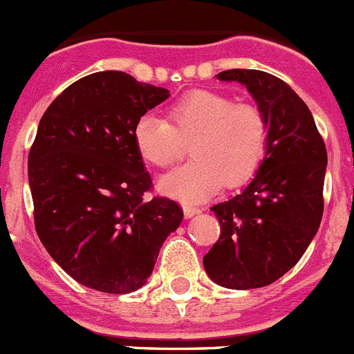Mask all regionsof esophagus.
<instances>
[{
    "instance_id": "obj_1",
    "label": "esophagus",
    "mask_w": 354,
    "mask_h": 354,
    "mask_svg": "<svg viewBox=\"0 0 354 354\" xmlns=\"http://www.w3.org/2000/svg\"><path fill=\"white\" fill-rule=\"evenodd\" d=\"M199 213H201L199 207L188 206V204H185V206H183V214H185V218H192V216H196V214H199Z\"/></svg>"
}]
</instances>
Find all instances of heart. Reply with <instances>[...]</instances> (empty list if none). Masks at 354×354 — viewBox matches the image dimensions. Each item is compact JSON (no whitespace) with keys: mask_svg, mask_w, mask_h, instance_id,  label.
Masks as SVG:
<instances>
[{"mask_svg":"<svg viewBox=\"0 0 354 354\" xmlns=\"http://www.w3.org/2000/svg\"><path fill=\"white\" fill-rule=\"evenodd\" d=\"M132 143L141 160L171 167L188 145L192 162L160 178L158 190L183 203H203L227 183L241 187L262 166L267 120L248 102L216 91H192L171 104L167 122L143 115L132 127Z\"/></svg>","mask_w":354,"mask_h":354,"instance_id":"b5f03b06","label":"heart"}]
</instances>
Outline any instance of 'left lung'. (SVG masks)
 <instances>
[{
    "label": "left lung",
    "mask_w": 354,
    "mask_h": 354,
    "mask_svg": "<svg viewBox=\"0 0 354 354\" xmlns=\"http://www.w3.org/2000/svg\"><path fill=\"white\" fill-rule=\"evenodd\" d=\"M216 78L252 94L267 120V148L243 192L211 207L222 234L204 255V269L225 288H260L288 272L318 232L326 148L288 84L259 69H229Z\"/></svg>",
    "instance_id": "left-lung-1"
}]
</instances>
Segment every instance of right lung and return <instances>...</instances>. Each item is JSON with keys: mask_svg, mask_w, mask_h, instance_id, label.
Instances as JSON below:
<instances>
[{"mask_svg": "<svg viewBox=\"0 0 354 354\" xmlns=\"http://www.w3.org/2000/svg\"><path fill=\"white\" fill-rule=\"evenodd\" d=\"M169 91L124 71L80 78L39 120L28 158L35 227L48 255L87 288L136 292L183 211L151 187L132 127Z\"/></svg>", "mask_w": 354, "mask_h": 354, "instance_id": "obj_1", "label": "right lung"}]
</instances>
